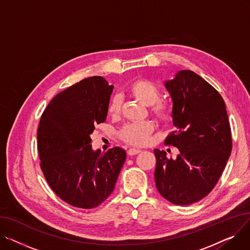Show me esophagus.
<instances>
[{"label": "esophagus", "instance_id": "obj_1", "mask_svg": "<svg viewBox=\"0 0 250 250\" xmlns=\"http://www.w3.org/2000/svg\"><path fill=\"white\" fill-rule=\"evenodd\" d=\"M140 152H141V150H140V149H129V150L127 151V155H129V156H134V155L139 154Z\"/></svg>", "mask_w": 250, "mask_h": 250}]
</instances>
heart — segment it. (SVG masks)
<instances>
[{"mask_svg": "<svg viewBox=\"0 0 250 250\" xmlns=\"http://www.w3.org/2000/svg\"><path fill=\"white\" fill-rule=\"evenodd\" d=\"M128 94L142 104L150 106L151 114L159 122H166L173 111L172 101L160 97V88L154 81L141 78L130 83L127 87ZM122 111V98L114 95L109 100L107 113L110 117H117ZM154 126L150 122L134 123L125 125L120 132V138L125 143L133 146H143L148 143Z\"/></svg>", "mask_w": 250, "mask_h": 250, "instance_id": "1", "label": "heart"}]
</instances>
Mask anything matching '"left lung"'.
<instances>
[{
	"label": "left lung",
	"instance_id": "obj_1",
	"mask_svg": "<svg viewBox=\"0 0 250 250\" xmlns=\"http://www.w3.org/2000/svg\"><path fill=\"white\" fill-rule=\"evenodd\" d=\"M165 86L173 100L176 130L165 145L179 150L176 159L155 149L156 188L177 206L203 200L213 190L232 150L231 127L219 92L189 70L179 71Z\"/></svg>",
	"mask_w": 250,
	"mask_h": 250
}]
</instances>
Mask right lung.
I'll list each match as a JSON object with an SVG mask.
<instances>
[{
    "instance_id": "1",
    "label": "right lung",
    "mask_w": 250,
    "mask_h": 250,
    "mask_svg": "<svg viewBox=\"0 0 250 250\" xmlns=\"http://www.w3.org/2000/svg\"><path fill=\"white\" fill-rule=\"evenodd\" d=\"M100 76L62 91L45 107L37 129V151L45 180L67 204L93 208L114 189L125 151L114 147L94 152L90 135L104 123L112 93Z\"/></svg>"
}]
</instances>
